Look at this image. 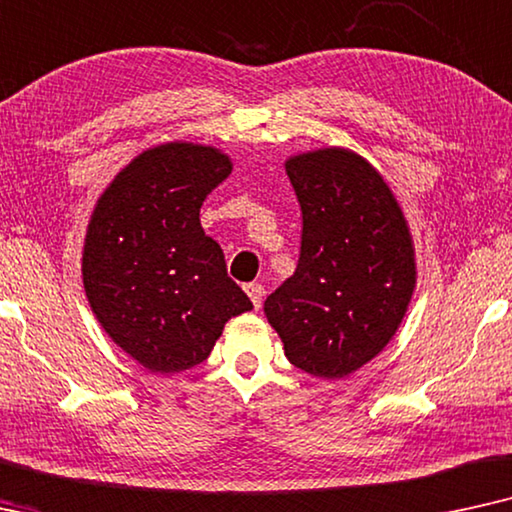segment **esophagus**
<instances>
[{"instance_id": "34e87169", "label": "esophagus", "mask_w": 512, "mask_h": 512, "mask_svg": "<svg viewBox=\"0 0 512 512\" xmlns=\"http://www.w3.org/2000/svg\"><path fill=\"white\" fill-rule=\"evenodd\" d=\"M243 290L248 292L252 306H255V309H260V306H262V297H264V288H262V285H260V283H245Z\"/></svg>"}]
</instances>
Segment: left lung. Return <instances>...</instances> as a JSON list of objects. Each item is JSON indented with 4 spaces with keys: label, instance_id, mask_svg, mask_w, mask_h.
<instances>
[{
    "label": "left lung",
    "instance_id": "obj_1",
    "mask_svg": "<svg viewBox=\"0 0 512 512\" xmlns=\"http://www.w3.org/2000/svg\"><path fill=\"white\" fill-rule=\"evenodd\" d=\"M302 206L295 274L264 302L299 370L342 379L377 356L403 323L417 264L405 215L377 170L349 149L285 161Z\"/></svg>",
    "mask_w": 512,
    "mask_h": 512
}]
</instances>
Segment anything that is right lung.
I'll use <instances>...</instances> for the list:
<instances>
[{
    "label": "right lung",
    "instance_id": "obj_1",
    "mask_svg": "<svg viewBox=\"0 0 512 512\" xmlns=\"http://www.w3.org/2000/svg\"><path fill=\"white\" fill-rule=\"evenodd\" d=\"M229 173L220 149L168 142L135 156L95 203L81 262L88 304L149 372L203 363L224 323L252 309L199 220Z\"/></svg>",
    "mask_w": 512,
    "mask_h": 512
}]
</instances>
